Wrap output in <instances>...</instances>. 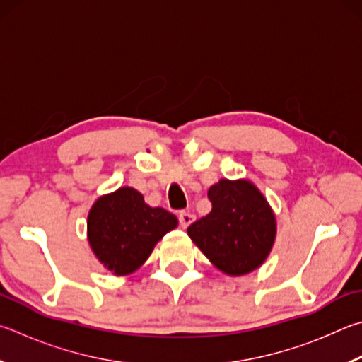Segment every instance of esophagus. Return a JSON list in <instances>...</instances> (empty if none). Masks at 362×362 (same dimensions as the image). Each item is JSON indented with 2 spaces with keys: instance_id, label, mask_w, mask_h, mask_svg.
I'll use <instances>...</instances> for the list:
<instances>
[{
  "instance_id": "1",
  "label": "esophagus",
  "mask_w": 362,
  "mask_h": 362,
  "mask_svg": "<svg viewBox=\"0 0 362 362\" xmlns=\"http://www.w3.org/2000/svg\"><path fill=\"white\" fill-rule=\"evenodd\" d=\"M194 221V215L189 212H180L179 214V223L182 228H188Z\"/></svg>"
}]
</instances>
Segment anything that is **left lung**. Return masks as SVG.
Segmentation results:
<instances>
[{
    "mask_svg": "<svg viewBox=\"0 0 362 362\" xmlns=\"http://www.w3.org/2000/svg\"><path fill=\"white\" fill-rule=\"evenodd\" d=\"M207 198L212 210L188 226V235L220 271H255L275 239V218L264 196L247 180L223 179L209 188Z\"/></svg>",
    "mask_w": 362,
    "mask_h": 362,
    "instance_id": "obj_1",
    "label": "left lung"
}]
</instances>
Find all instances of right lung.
Here are the masks:
<instances>
[{"label": "right lung", "instance_id": "right-lung-1", "mask_svg": "<svg viewBox=\"0 0 362 362\" xmlns=\"http://www.w3.org/2000/svg\"><path fill=\"white\" fill-rule=\"evenodd\" d=\"M177 218L161 207H150L134 188H120L98 199L88 214V240L104 267L127 275L142 266Z\"/></svg>", "mask_w": 362, "mask_h": 362}]
</instances>
